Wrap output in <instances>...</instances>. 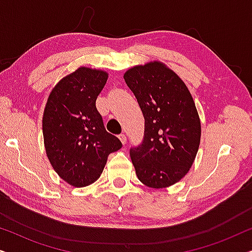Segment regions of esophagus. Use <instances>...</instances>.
I'll return each instance as SVG.
<instances>
[{
    "label": "esophagus",
    "instance_id": "1",
    "mask_svg": "<svg viewBox=\"0 0 252 252\" xmlns=\"http://www.w3.org/2000/svg\"><path fill=\"white\" fill-rule=\"evenodd\" d=\"M119 140L122 141V143L124 144V146H125L126 142H127V137H126L125 134H120V135H119Z\"/></svg>",
    "mask_w": 252,
    "mask_h": 252
}]
</instances>
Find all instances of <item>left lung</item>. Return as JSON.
<instances>
[{"mask_svg": "<svg viewBox=\"0 0 252 252\" xmlns=\"http://www.w3.org/2000/svg\"><path fill=\"white\" fill-rule=\"evenodd\" d=\"M144 117V140L129 151L139 180L147 187L173 186L190 170L201 142V119L184 80L160 61L124 73Z\"/></svg>", "mask_w": 252, "mask_h": 252, "instance_id": "1", "label": "left lung"}]
</instances>
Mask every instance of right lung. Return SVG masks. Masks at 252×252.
Wrapping results in <instances>:
<instances>
[{
	"label": "right lung",
	"instance_id": "right-lung-1",
	"mask_svg": "<svg viewBox=\"0 0 252 252\" xmlns=\"http://www.w3.org/2000/svg\"><path fill=\"white\" fill-rule=\"evenodd\" d=\"M109 74L81 66L51 89L42 118L46 154L55 172L73 187H86L101 177L109 155L122 148L108 133L96 98Z\"/></svg>",
	"mask_w": 252,
	"mask_h": 252
}]
</instances>
